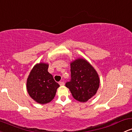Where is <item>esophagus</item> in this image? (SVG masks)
Instances as JSON below:
<instances>
[{"label":"esophagus","mask_w":132,"mask_h":132,"mask_svg":"<svg viewBox=\"0 0 132 132\" xmlns=\"http://www.w3.org/2000/svg\"><path fill=\"white\" fill-rule=\"evenodd\" d=\"M59 85H60V86H63V85H64V82H63V81H60L59 82Z\"/></svg>","instance_id":"obj_1"}]
</instances>
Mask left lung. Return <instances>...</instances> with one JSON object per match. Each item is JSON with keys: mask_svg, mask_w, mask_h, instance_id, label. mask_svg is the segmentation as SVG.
Masks as SVG:
<instances>
[{"mask_svg": "<svg viewBox=\"0 0 132 132\" xmlns=\"http://www.w3.org/2000/svg\"><path fill=\"white\" fill-rule=\"evenodd\" d=\"M99 85L98 74L87 61L78 59L71 63V80L65 85L75 100L87 101L96 94Z\"/></svg>", "mask_w": 132, "mask_h": 132, "instance_id": "8db88e82", "label": "left lung"}]
</instances>
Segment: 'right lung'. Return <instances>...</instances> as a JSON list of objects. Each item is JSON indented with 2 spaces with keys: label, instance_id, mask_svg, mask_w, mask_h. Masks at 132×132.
<instances>
[{
  "label": "right lung",
  "instance_id": "add662e5",
  "mask_svg": "<svg viewBox=\"0 0 132 132\" xmlns=\"http://www.w3.org/2000/svg\"><path fill=\"white\" fill-rule=\"evenodd\" d=\"M48 64L39 63L34 66L27 80V89L30 96L36 102L46 104L56 95L59 85L47 71Z\"/></svg>",
  "mask_w": 132,
  "mask_h": 132
}]
</instances>
